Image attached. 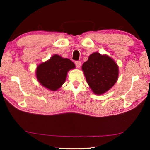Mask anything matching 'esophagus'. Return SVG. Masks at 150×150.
<instances>
[{"instance_id":"obj_1","label":"esophagus","mask_w":150,"mask_h":150,"mask_svg":"<svg viewBox=\"0 0 150 150\" xmlns=\"http://www.w3.org/2000/svg\"><path fill=\"white\" fill-rule=\"evenodd\" d=\"M75 64H76V67H78V68H79V67H81V61H76Z\"/></svg>"}]
</instances>
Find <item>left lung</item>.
Returning a JSON list of instances; mask_svg holds the SVG:
<instances>
[{
    "instance_id": "1",
    "label": "left lung",
    "mask_w": 150,
    "mask_h": 150,
    "mask_svg": "<svg viewBox=\"0 0 150 150\" xmlns=\"http://www.w3.org/2000/svg\"><path fill=\"white\" fill-rule=\"evenodd\" d=\"M87 83L93 93L102 95L116 83L119 76V67L107 54L93 52L82 65Z\"/></svg>"
}]
</instances>
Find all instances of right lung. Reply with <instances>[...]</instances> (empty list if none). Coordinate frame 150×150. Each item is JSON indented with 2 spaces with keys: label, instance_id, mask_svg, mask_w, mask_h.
Returning a JSON list of instances; mask_svg holds the SVG:
<instances>
[{
  "label": "right lung",
  "instance_id": "right-lung-1",
  "mask_svg": "<svg viewBox=\"0 0 150 150\" xmlns=\"http://www.w3.org/2000/svg\"><path fill=\"white\" fill-rule=\"evenodd\" d=\"M75 68V64L69 59L54 54L48 61L38 65L36 77L43 87L56 91L65 83L67 72Z\"/></svg>",
  "mask_w": 150,
  "mask_h": 150
}]
</instances>
